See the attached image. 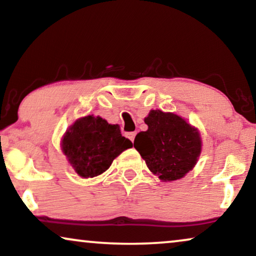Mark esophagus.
Instances as JSON below:
<instances>
[{"instance_id":"obj_1","label":"esophagus","mask_w":256,"mask_h":256,"mask_svg":"<svg viewBox=\"0 0 256 256\" xmlns=\"http://www.w3.org/2000/svg\"><path fill=\"white\" fill-rule=\"evenodd\" d=\"M127 136H128V138L130 140V141L132 142L134 141V138H135V136H136V132H128L127 134Z\"/></svg>"}]
</instances>
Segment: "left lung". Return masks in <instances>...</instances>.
<instances>
[{
	"label": "left lung",
	"mask_w": 256,
	"mask_h": 256,
	"mask_svg": "<svg viewBox=\"0 0 256 256\" xmlns=\"http://www.w3.org/2000/svg\"><path fill=\"white\" fill-rule=\"evenodd\" d=\"M148 130L136 135L134 146L160 180H180L194 169L202 152L198 129L174 113L150 110Z\"/></svg>",
	"instance_id": "left-lung-1"
}]
</instances>
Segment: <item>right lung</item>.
<instances>
[{
    "instance_id": "add662e5",
    "label": "right lung",
    "mask_w": 256,
    "mask_h": 256,
    "mask_svg": "<svg viewBox=\"0 0 256 256\" xmlns=\"http://www.w3.org/2000/svg\"><path fill=\"white\" fill-rule=\"evenodd\" d=\"M130 140L121 135L118 124L100 116L78 118L65 132L62 150L80 177L92 178L104 172L114 158L132 148Z\"/></svg>"
}]
</instances>
